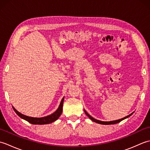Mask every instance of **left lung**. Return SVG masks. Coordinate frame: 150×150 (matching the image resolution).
I'll list each match as a JSON object with an SVG mask.
<instances>
[{
    "label": "left lung",
    "mask_w": 150,
    "mask_h": 150,
    "mask_svg": "<svg viewBox=\"0 0 150 150\" xmlns=\"http://www.w3.org/2000/svg\"><path fill=\"white\" fill-rule=\"evenodd\" d=\"M84 112H85V113H86V115L90 118V119L91 120H93V122H96V123H98V124H105V125H109V124H117V123H119V122H120V121H122V120H123L124 119H127V118H128L129 117H130L132 115L133 113H133H132L131 114H129V115H128V116H126V117H124V118H122V119H119V120H113V121H108V122H104V121H101V120H97V119H94L93 117H92L91 115H89L86 111V110H84Z\"/></svg>",
    "instance_id": "left-lung-1"
}]
</instances>
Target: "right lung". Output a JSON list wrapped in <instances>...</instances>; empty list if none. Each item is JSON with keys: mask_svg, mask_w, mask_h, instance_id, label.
<instances>
[{"mask_svg": "<svg viewBox=\"0 0 150 150\" xmlns=\"http://www.w3.org/2000/svg\"><path fill=\"white\" fill-rule=\"evenodd\" d=\"M64 97L62 98V99L60 102L59 106L55 112L53 113L50 115H47L46 117H40V118H36V117H28L26 115H24L21 113L18 112L17 110H16L15 108L13 106L14 111L15 113H17L18 115L22 119L26 120L28 122L32 124H50L54 121H55L59 119V117L60 116V115L62 113V106H63V103H64Z\"/></svg>", "mask_w": 150, "mask_h": 150, "instance_id": "add662e5", "label": "right lung"}]
</instances>
